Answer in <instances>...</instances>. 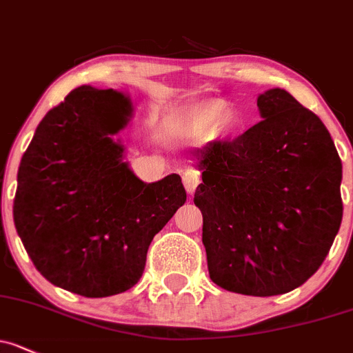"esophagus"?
<instances>
[{"mask_svg": "<svg viewBox=\"0 0 353 353\" xmlns=\"http://www.w3.org/2000/svg\"><path fill=\"white\" fill-rule=\"evenodd\" d=\"M183 183H184V188H186L188 192H194L196 188L199 186V183H201V176H199V170L196 169H186L183 172Z\"/></svg>", "mask_w": 353, "mask_h": 353, "instance_id": "obj_1", "label": "esophagus"}]
</instances>
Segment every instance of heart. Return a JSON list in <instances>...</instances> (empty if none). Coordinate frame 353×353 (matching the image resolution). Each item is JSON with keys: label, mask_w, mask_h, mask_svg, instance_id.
Segmentation results:
<instances>
[{"label": "heart", "mask_w": 353, "mask_h": 353, "mask_svg": "<svg viewBox=\"0 0 353 353\" xmlns=\"http://www.w3.org/2000/svg\"><path fill=\"white\" fill-rule=\"evenodd\" d=\"M232 117V106L223 99H205L174 114L169 130L179 139L205 140L216 135Z\"/></svg>", "instance_id": "b5f03b06"}]
</instances>
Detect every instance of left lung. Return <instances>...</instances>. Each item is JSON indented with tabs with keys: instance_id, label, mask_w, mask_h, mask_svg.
<instances>
[{
	"instance_id": "8db88e82",
	"label": "left lung",
	"mask_w": 353,
	"mask_h": 353,
	"mask_svg": "<svg viewBox=\"0 0 353 353\" xmlns=\"http://www.w3.org/2000/svg\"><path fill=\"white\" fill-rule=\"evenodd\" d=\"M264 120L196 152L203 243L214 284L277 296L306 283L342 223V161L323 121L284 89L257 99Z\"/></svg>"
}]
</instances>
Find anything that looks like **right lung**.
<instances>
[{
	"label": "right lung",
	"instance_id": "add662e5",
	"mask_svg": "<svg viewBox=\"0 0 353 353\" xmlns=\"http://www.w3.org/2000/svg\"><path fill=\"white\" fill-rule=\"evenodd\" d=\"M132 105L113 89L77 88L35 130L18 169L17 232L49 283L86 298L139 283L148 245L186 203L181 177L145 184L111 135Z\"/></svg>",
	"mask_w": 353,
	"mask_h": 353
}]
</instances>
